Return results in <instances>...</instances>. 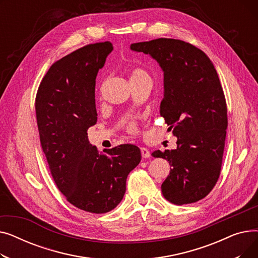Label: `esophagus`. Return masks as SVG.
I'll use <instances>...</instances> for the list:
<instances>
[{"instance_id":"esophagus-1","label":"esophagus","mask_w":258,"mask_h":258,"mask_svg":"<svg viewBox=\"0 0 258 258\" xmlns=\"http://www.w3.org/2000/svg\"><path fill=\"white\" fill-rule=\"evenodd\" d=\"M140 151H141V155H142V157H143V158H148V157L151 156L150 151H148L147 148H145V147H141V148H140Z\"/></svg>"}]
</instances>
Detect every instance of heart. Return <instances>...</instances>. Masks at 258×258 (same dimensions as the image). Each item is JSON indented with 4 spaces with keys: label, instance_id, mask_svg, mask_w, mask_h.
Masks as SVG:
<instances>
[{
    "label": "heart",
    "instance_id": "obj_1",
    "mask_svg": "<svg viewBox=\"0 0 258 258\" xmlns=\"http://www.w3.org/2000/svg\"><path fill=\"white\" fill-rule=\"evenodd\" d=\"M130 80L131 81H134V80H151V77L150 75L147 74V72L143 69H141V68H134V69L131 70V73H130ZM127 130L133 132L136 130V124H135L134 121H130L127 125H126Z\"/></svg>",
    "mask_w": 258,
    "mask_h": 258
}]
</instances>
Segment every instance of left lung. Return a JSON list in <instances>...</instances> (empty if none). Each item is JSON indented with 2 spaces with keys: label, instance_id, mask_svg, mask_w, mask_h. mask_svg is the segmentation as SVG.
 <instances>
[{
  "label": "left lung",
  "instance_id": "1",
  "mask_svg": "<svg viewBox=\"0 0 258 258\" xmlns=\"http://www.w3.org/2000/svg\"><path fill=\"white\" fill-rule=\"evenodd\" d=\"M131 49L150 54L164 72L160 115L178 147L152 154L171 166L162 194L175 205L196 203L212 190L222 168L228 118L218 73L204 52L180 39L157 38Z\"/></svg>",
  "mask_w": 258,
  "mask_h": 258
}]
</instances>
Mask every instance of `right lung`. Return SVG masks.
Returning <instances> with one entry per match:
<instances>
[{
	"mask_svg": "<svg viewBox=\"0 0 258 258\" xmlns=\"http://www.w3.org/2000/svg\"><path fill=\"white\" fill-rule=\"evenodd\" d=\"M112 50L104 42L68 54L50 67L35 97L39 141L52 178L68 202L91 213L119 204L128 173L141 161L136 145L121 144L106 156L88 139V128L97 122L96 76Z\"/></svg>",
	"mask_w": 258,
	"mask_h": 258,
	"instance_id": "obj_1",
	"label": "right lung"
}]
</instances>
